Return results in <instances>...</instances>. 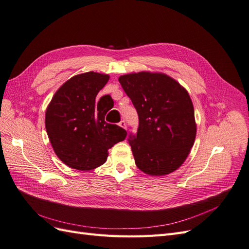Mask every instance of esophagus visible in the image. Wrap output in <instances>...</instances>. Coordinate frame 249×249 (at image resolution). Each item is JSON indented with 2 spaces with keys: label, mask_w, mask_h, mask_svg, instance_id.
Here are the masks:
<instances>
[{
  "label": "esophagus",
  "mask_w": 249,
  "mask_h": 249,
  "mask_svg": "<svg viewBox=\"0 0 249 249\" xmlns=\"http://www.w3.org/2000/svg\"><path fill=\"white\" fill-rule=\"evenodd\" d=\"M118 125H119V126H122V127H124V129H126V124H125L124 120H122V122H120V123L118 124Z\"/></svg>",
  "instance_id": "34e87169"
}]
</instances>
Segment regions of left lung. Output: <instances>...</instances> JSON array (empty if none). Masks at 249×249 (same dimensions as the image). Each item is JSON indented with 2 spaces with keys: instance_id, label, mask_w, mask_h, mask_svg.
<instances>
[{
  "instance_id": "obj_1",
  "label": "left lung",
  "mask_w": 249,
  "mask_h": 249,
  "mask_svg": "<svg viewBox=\"0 0 249 249\" xmlns=\"http://www.w3.org/2000/svg\"><path fill=\"white\" fill-rule=\"evenodd\" d=\"M118 81L139 116L137 134L129 139L137 167L156 177L179 168L196 136L189 93L163 72H131Z\"/></svg>"
}]
</instances>
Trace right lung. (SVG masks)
<instances>
[{
	"label": "right lung",
	"instance_id": "add662e5",
	"mask_svg": "<svg viewBox=\"0 0 249 249\" xmlns=\"http://www.w3.org/2000/svg\"><path fill=\"white\" fill-rule=\"evenodd\" d=\"M109 78L94 71L73 76L57 90L47 108L50 142L57 157L71 168L91 170L101 166L107 160L108 149L126 137L123 127L105 122L108 111L100 108V102L106 95L96 102Z\"/></svg>",
	"mask_w": 249,
	"mask_h": 249
}]
</instances>
